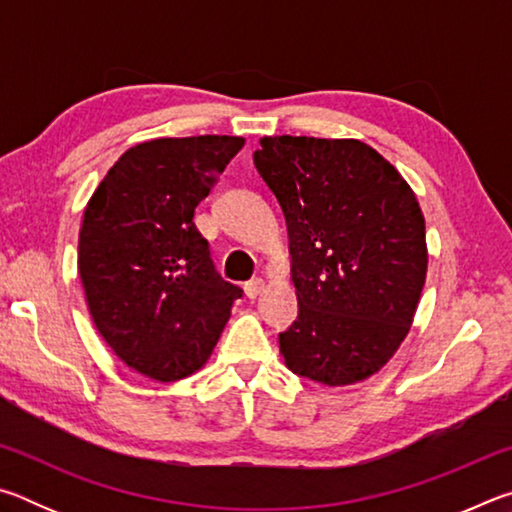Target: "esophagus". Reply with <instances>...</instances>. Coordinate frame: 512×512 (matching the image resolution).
Returning <instances> with one entry per match:
<instances>
[{"instance_id":"34e87169","label":"esophagus","mask_w":512,"mask_h":512,"mask_svg":"<svg viewBox=\"0 0 512 512\" xmlns=\"http://www.w3.org/2000/svg\"><path fill=\"white\" fill-rule=\"evenodd\" d=\"M244 291H246V296L250 298V300H255L259 293L264 291V280H259V277H255V280H250V282H246V287H244Z\"/></svg>"}]
</instances>
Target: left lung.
Wrapping results in <instances>:
<instances>
[{
    "instance_id": "8db88e82",
    "label": "left lung",
    "mask_w": 512,
    "mask_h": 512,
    "mask_svg": "<svg viewBox=\"0 0 512 512\" xmlns=\"http://www.w3.org/2000/svg\"><path fill=\"white\" fill-rule=\"evenodd\" d=\"M253 160L289 232L298 318L280 334L291 372L348 386L386 366L427 277L424 216L409 183L359 140L262 137Z\"/></svg>"
}]
</instances>
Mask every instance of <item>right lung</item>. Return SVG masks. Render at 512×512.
Wrapping results in <instances>:
<instances>
[{
	"instance_id": "add662e5",
	"label": "right lung",
	"mask_w": 512,
	"mask_h": 512,
	"mask_svg": "<svg viewBox=\"0 0 512 512\" xmlns=\"http://www.w3.org/2000/svg\"><path fill=\"white\" fill-rule=\"evenodd\" d=\"M244 137H160L128 149L94 189L79 235L90 316L128 368L178 381L210 359L241 298L216 273L194 210Z\"/></svg>"
}]
</instances>
